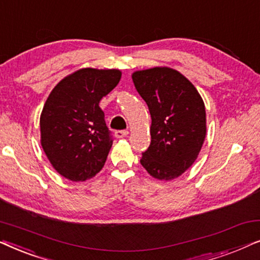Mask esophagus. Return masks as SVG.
Here are the masks:
<instances>
[{"label":"esophagus","instance_id":"34e87169","mask_svg":"<svg viewBox=\"0 0 260 260\" xmlns=\"http://www.w3.org/2000/svg\"><path fill=\"white\" fill-rule=\"evenodd\" d=\"M127 131L126 130H117L115 131V136L117 138H123V137H126L127 136Z\"/></svg>","mask_w":260,"mask_h":260}]
</instances>
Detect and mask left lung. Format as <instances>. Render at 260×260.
I'll list each match as a JSON object with an SVG mask.
<instances>
[{"label":"left lung","instance_id":"left-lung-1","mask_svg":"<svg viewBox=\"0 0 260 260\" xmlns=\"http://www.w3.org/2000/svg\"><path fill=\"white\" fill-rule=\"evenodd\" d=\"M133 81L151 116V143L141 165L155 179H176L195 162L205 142L204 101L183 74L169 67L136 71Z\"/></svg>","mask_w":260,"mask_h":260}]
</instances>
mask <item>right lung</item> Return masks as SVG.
<instances>
[{
    "label": "right lung",
    "instance_id": "1",
    "mask_svg": "<svg viewBox=\"0 0 260 260\" xmlns=\"http://www.w3.org/2000/svg\"><path fill=\"white\" fill-rule=\"evenodd\" d=\"M120 77L119 70L81 69L49 93L40 116L41 145L61 176L86 181L104 167L112 137L99 102Z\"/></svg>",
    "mask_w": 260,
    "mask_h": 260
}]
</instances>
